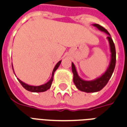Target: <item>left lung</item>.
<instances>
[{
    "mask_svg": "<svg viewBox=\"0 0 127 127\" xmlns=\"http://www.w3.org/2000/svg\"><path fill=\"white\" fill-rule=\"evenodd\" d=\"M94 27H96L97 29L105 32L108 34L107 40L109 41V46H110V51H111V60L109 63V65L107 68L106 71L98 78L92 80V81H85L81 79L79 76L76 71V68L74 66V63H72V71L73 73V82L76 88L83 92L86 93H95L98 92L104 88L107 83L109 82V79H111V76L115 70V64H116V51H115V44L111 38V34L106 29L101 27L98 24H93Z\"/></svg>",
    "mask_w": 127,
    "mask_h": 127,
    "instance_id": "obj_1",
    "label": "left lung"
}]
</instances>
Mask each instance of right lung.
Returning <instances> with one entry per match:
<instances>
[{"mask_svg": "<svg viewBox=\"0 0 127 127\" xmlns=\"http://www.w3.org/2000/svg\"><path fill=\"white\" fill-rule=\"evenodd\" d=\"M61 61H60L59 63H57V64L55 65V68H54V69H53V73H52V76H51V79H50L47 83L44 84V85H40V86H32V85H28V84H27V83H24V82L21 81L19 79H18V81H19V83H21V85L25 88V89L27 90V91H29L32 92V93H41V92L46 91H47V90L51 88V85H52V82H53V77H54L55 72L56 71V70H57V68H59V66L61 63ZM12 69H13V68H12ZM13 72H14V69H13Z\"/></svg>", "mask_w": 127, "mask_h": 127, "instance_id": "1", "label": "right lung"}]
</instances>
